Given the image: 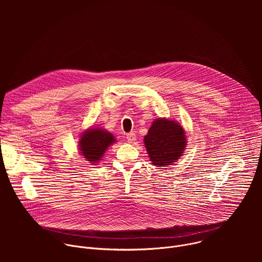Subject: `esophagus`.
Listing matches in <instances>:
<instances>
[{
  "label": "esophagus",
  "mask_w": 262,
  "mask_h": 262,
  "mask_svg": "<svg viewBox=\"0 0 262 262\" xmlns=\"http://www.w3.org/2000/svg\"><path fill=\"white\" fill-rule=\"evenodd\" d=\"M126 139L129 143H134L136 141V134L135 133H128L126 134Z\"/></svg>",
  "instance_id": "esophagus-1"
}]
</instances>
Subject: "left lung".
I'll use <instances>...</instances> for the list:
<instances>
[{"mask_svg":"<svg viewBox=\"0 0 262 262\" xmlns=\"http://www.w3.org/2000/svg\"><path fill=\"white\" fill-rule=\"evenodd\" d=\"M144 143L150 161L158 167H166L176 162L186 145L182 126L165 118L154 121L144 137Z\"/></svg>","mask_w":262,"mask_h":262,"instance_id":"8db88e82","label":"left lung"}]
</instances>
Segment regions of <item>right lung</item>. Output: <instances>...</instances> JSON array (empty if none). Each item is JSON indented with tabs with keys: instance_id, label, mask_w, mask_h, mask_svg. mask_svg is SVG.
<instances>
[{
	"instance_id": "add662e5",
	"label": "right lung",
	"mask_w": 262,
	"mask_h": 262,
	"mask_svg": "<svg viewBox=\"0 0 262 262\" xmlns=\"http://www.w3.org/2000/svg\"><path fill=\"white\" fill-rule=\"evenodd\" d=\"M115 142L111 133L100 128H91L83 134L80 140V150L82 156L92 164L100 161L103 154Z\"/></svg>"
}]
</instances>
